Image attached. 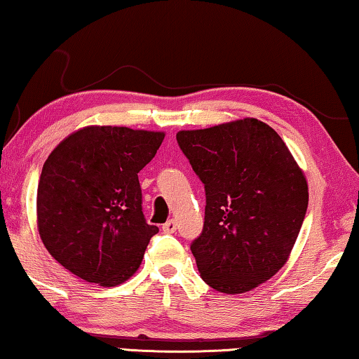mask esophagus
<instances>
[{
  "instance_id": "esophagus-1",
  "label": "esophagus",
  "mask_w": 359,
  "mask_h": 359,
  "mask_svg": "<svg viewBox=\"0 0 359 359\" xmlns=\"http://www.w3.org/2000/svg\"><path fill=\"white\" fill-rule=\"evenodd\" d=\"M175 231H177V222H175L174 219H170V221H168L163 226V232L164 233H174Z\"/></svg>"
}]
</instances>
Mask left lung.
Instances as JSON below:
<instances>
[{
    "label": "left lung",
    "mask_w": 359,
    "mask_h": 359,
    "mask_svg": "<svg viewBox=\"0 0 359 359\" xmlns=\"http://www.w3.org/2000/svg\"><path fill=\"white\" fill-rule=\"evenodd\" d=\"M205 184L203 232L194 243L201 279L235 295L279 272L308 208V182L274 128L255 117L177 132Z\"/></svg>",
    "instance_id": "left-lung-1"
}]
</instances>
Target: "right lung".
<instances>
[{
	"instance_id": "obj_1",
	"label": "right lung",
	"mask_w": 359,
	"mask_h": 359,
	"mask_svg": "<svg viewBox=\"0 0 359 359\" xmlns=\"http://www.w3.org/2000/svg\"><path fill=\"white\" fill-rule=\"evenodd\" d=\"M164 135L87 126L50 153L36 191V226L48 253L74 276L116 287L140 267L159 229L143 216L138 172Z\"/></svg>"
}]
</instances>
